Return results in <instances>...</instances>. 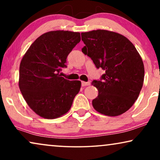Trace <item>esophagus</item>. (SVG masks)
<instances>
[{
  "label": "esophagus",
  "instance_id": "34e87169",
  "mask_svg": "<svg viewBox=\"0 0 160 160\" xmlns=\"http://www.w3.org/2000/svg\"><path fill=\"white\" fill-rule=\"evenodd\" d=\"M90 84V82H82V87H85V86H89V85Z\"/></svg>",
  "mask_w": 160,
  "mask_h": 160
}]
</instances>
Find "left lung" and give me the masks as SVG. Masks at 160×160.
<instances>
[{
	"label": "left lung",
	"instance_id": "8db88e82",
	"mask_svg": "<svg viewBox=\"0 0 160 160\" xmlns=\"http://www.w3.org/2000/svg\"><path fill=\"white\" fill-rule=\"evenodd\" d=\"M82 51L97 68L106 71L92 84L98 89L92 106L102 114L116 117L129 110L143 84V60L135 46L115 32L97 30L82 32Z\"/></svg>",
	"mask_w": 160,
	"mask_h": 160
}]
</instances>
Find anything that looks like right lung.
<instances>
[{
	"mask_svg": "<svg viewBox=\"0 0 160 160\" xmlns=\"http://www.w3.org/2000/svg\"><path fill=\"white\" fill-rule=\"evenodd\" d=\"M80 41L79 32H46L32 43L22 59L19 89L30 108L40 117L56 119L71 108L82 83L65 79L59 73L67 67V57Z\"/></svg>",
	"mask_w": 160,
	"mask_h": 160,
	"instance_id": "right-lung-1",
	"label": "right lung"
}]
</instances>
